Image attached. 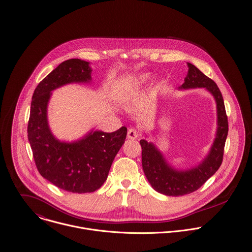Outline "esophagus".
Wrapping results in <instances>:
<instances>
[{
  "label": "esophagus",
  "instance_id": "1",
  "mask_svg": "<svg viewBox=\"0 0 252 252\" xmlns=\"http://www.w3.org/2000/svg\"><path fill=\"white\" fill-rule=\"evenodd\" d=\"M139 137V132L135 128H129L127 131V138L136 139Z\"/></svg>",
  "mask_w": 252,
  "mask_h": 252
}]
</instances>
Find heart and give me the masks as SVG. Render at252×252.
Returning <instances> with one entry per match:
<instances>
[{
  "label": "heart",
  "instance_id": "1",
  "mask_svg": "<svg viewBox=\"0 0 252 252\" xmlns=\"http://www.w3.org/2000/svg\"><path fill=\"white\" fill-rule=\"evenodd\" d=\"M150 77H151V75L149 73H141V74L133 76L128 81V88L130 90H137V89L141 88L149 81Z\"/></svg>",
  "mask_w": 252,
  "mask_h": 252
}]
</instances>
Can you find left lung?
<instances>
[{
    "label": "left lung",
    "mask_w": 252,
    "mask_h": 252,
    "mask_svg": "<svg viewBox=\"0 0 252 252\" xmlns=\"http://www.w3.org/2000/svg\"><path fill=\"white\" fill-rule=\"evenodd\" d=\"M189 70L184 83L179 89L206 88L215 98L218 113V129L216 138L207 157L196 167L189 170L178 171L167 163L162 153L145 139L141 145V162L146 179L152 188L166 196H183L195 192L212 177L222 162L228 123L221 93L217 84L201 72L195 65L187 63Z\"/></svg>",
    "instance_id": "obj_1"
}]
</instances>
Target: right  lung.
I'll list each match as a JSON object with an SVG mask.
<instances>
[{
  "mask_svg": "<svg viewBox=\"0 0 252 252\" xmlns=\"http://www.w3.org/2000/svg\"><path fill=\"white\" fill-rule=\"evenodd\" d=\"M89 62L68 59L50 72L35 88L31 106L28 137L40 175L56 187L72 193H91L107 180L111 165L125 143L127 129L90 131L74 142L56 139L47 122L51 91L70 83H88Z\"/></svg>",
  "mask_w": 252,
  "mask_h": 252,
  "instance_id": "right-lung-1",
  "label": "right lung"
}]
</instances>
